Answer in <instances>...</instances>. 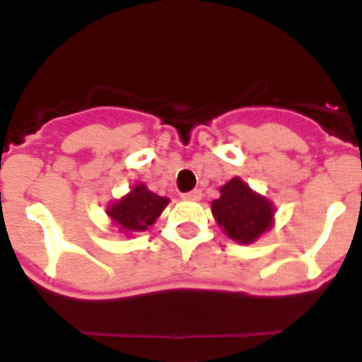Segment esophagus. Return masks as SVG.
<instances>
[{
    "instance_id": "1",
    "label": "esophagus",
    "mask_w": 362,
    "mask_h": 362,
    "mask_svg": "<svg viewBox=\"0 0 362 362\" xmlns=\"http://www.w3.org/2000/svg\"><path fill=\"white\" fill-rule=\"evenodd\" d=\"M202 190H199V188H196V190H192V192H187V194H183V199L185 202H199V199H202Z\"/></svg>"
}]
</instances>
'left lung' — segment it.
<instances>
[{"label":"left lung","instance_id":"1","mask_svg":"<svg viewBox=\"0 0 362 362\" xmlns=\"http://www.w3.org/2000/svg\"><path fill=\"white\" fill-rule=\"evenodd\" d=\"M211 209L225 236L243 245L255 243L274 225L273 202L255 192L242 177L219 187V197Z\"/></svg>","mask_w":362,"mask_h":362}]
</instances>
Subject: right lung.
<instances>
[{
    "mask_svg": "<svg viewBox=\"0 0 362 362\" xmlns=\"http://www.w3.org/2000/svg\"><path fill=\"white\" fill-rule=\"evenodd\" d=\"M168 203V197L157 196L144 183H135L126 196L107 205L106 214L120 234L134 236L156 223Z\"/></svg>",
    "mask_w": 362,
    "mask_h": 362,
    "instance_id": "obj_1",
    "label": "right lung"
}]
</instances>
